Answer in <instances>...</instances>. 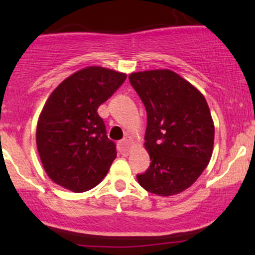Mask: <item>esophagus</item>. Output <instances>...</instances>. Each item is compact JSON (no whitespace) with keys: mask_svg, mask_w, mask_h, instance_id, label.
<instances>
[{"mask_svg":"<svg viewBox=\"0 0 255 255\" xmlns=\"http://www.w3.org/2000/svg\"><path fill=\"white\" fill-rule=\"evenodd\" d=\"M129 146H130L129 139H128V137H125L124 140H121V141L119 142V150L126 153V152H128V150H129Z\"/></svg>","mask_w":255,"mask_h":255,"instance_id":"1","label":"esophagus"}]
</instances>
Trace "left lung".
Returning a JSON list of instances; mask_svg holds the SVG:
<instances>
[{
	"label": "left lung",
	"instance_id": "8db88e82",
	"mask_svg": "<svg viewBox=\"0 0 255 255\" xmlns=\"http://www.w3.org/2000/svg\"><path fill=\"white\" fill-rule=\"evenodd\" d=\"M130 85L145 105V147L150 166L136 178L153 194L169 197L191 187L212 156L215 126L204 96L168 69L137 72Z\"/></svg>",
	"mask_w": 255,
	"mask_h": 255
}]
</instances>
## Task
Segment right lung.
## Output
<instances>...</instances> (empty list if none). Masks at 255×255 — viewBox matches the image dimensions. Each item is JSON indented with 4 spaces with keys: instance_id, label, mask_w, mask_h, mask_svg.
Returning <instances> with one entry per match:
<instances>
[{
    "instance_id": "add662e5",
    "label": "right lung",
    "mask_w": 255,
    "mask_h": 255,
    "mask_svg": "<svg viewBox=\"0 0 255 255\" xmlns=\"http://www.w3.org/2000/svg\"><path fill=\"white\" fill-rule=\"evenodd\" d=\"M126 74L87 67L62 81L44 105L37 125V148L48 176L73 192L101 182L116 158L97 109L125 83Z\"/></svg>"
}]
</instances>
